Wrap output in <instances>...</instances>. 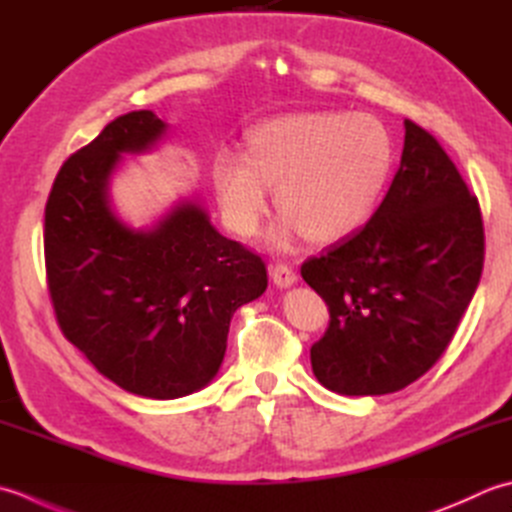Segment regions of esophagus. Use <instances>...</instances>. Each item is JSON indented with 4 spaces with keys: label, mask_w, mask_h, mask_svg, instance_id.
Masks as SVG:
<instances>
[{
    "label": "esophagus",
    "mask_w": 512,
    "mask_h": 512,
    "mask_svg": "<svg viewBox=\"0 0 512 512\" xmlns=\"http://www.w3.org/2000/svg\"><path fill=\"white\" fill-rule=\"evenodd\" d=\"M269 276H271V280H274V285L280 289H287L296 283V274L289 265H271Z\"/></svg>",
    "instance_id": "obj_1"
}]
</instances>
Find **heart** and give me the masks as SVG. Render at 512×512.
I'll list each match as a JSON object with an SVG mask.
<instances>
[{
	"instance_id": "obj_1",
	"label": "heart",
	"mask_w": 512,
	"mask_h": 512,
	"mask_svg": "<svg viewBox=\"0 0 512 512\" xmlns=\"http://www.w3.org/2000/svg\"><path fill=\"white\" fill-rule=\"evenodd\" d=\"M393 165L395 139L373 114L294 112L249 130L243 156L218 152L212 185L234 234L258 232L269 212V187H278L285 221L274 245L287 249L302 234L329 245L369 221Z\"/></svg>"
}]
</instances>
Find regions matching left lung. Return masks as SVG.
Instances as JSON below:
<instances>
[{"label":"left lung","mask_w":512,"mask_h":512,"mask_svg":"<svg viewBox=\"0 0 512 512\" xmlns=\"http://www.w3.org/2000/svg\"><path fill=\"white\" fill-rule=\"evenodd\" d=\"M400 170L369 223L302 263L329 305L311 369L340 395L409 387L446 351L482 278L484 225L455 163L404 121Z\"/></svg>","instance_id":"1"}]
</instances>
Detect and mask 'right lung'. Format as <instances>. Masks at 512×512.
I'll return each mask as SVG.
<instances>
[{
    "label": "right lung",
    "instance_id": "obj_1",
    "mask_svg": "<svg viewBox=\"0 0 512 512\" xmlns=\"http://www.w3.org/2000/svg\"><path fill=\"white\" fill-rule=\"evenodd\" d=\"M152 110L117 117L61 165L46 203L44 254L64 336L123 391L174 400L221 369L234 311L263 296L260 256L216 232L198 198L137 229L110 205L123 154L159 143Z\"/></svg>",
    "mask_w": 512,
    "mask_h": 512
}]
</instances>
